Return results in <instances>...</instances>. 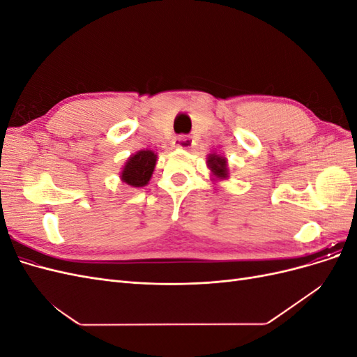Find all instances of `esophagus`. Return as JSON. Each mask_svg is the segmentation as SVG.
<instances>
[{
  "label": "esophagus",
  "instance_id": "obj_1",
  "mask_svg": "<svg viewBox=\"0 0 357 357\" xmlns=\"http://www.w3.org/2000/svg\"><path fill=\"white\" fill-rule=\"evenodd\" d=\"M190 144H192V138L188 135H180L176 139V147H178V149H189Z\"/></svg>",
  "mask_w": 357,
  "mask_h": 357
}]
</instances>
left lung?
<instances>
[{
  "mask_svg": "<svg viewBox=\"0 0 357 357\" xmlns=\"http://www.w3.org/2000/svg\"><path fill=\"white\" fill-rule=\"evenodd\" d=\"M208 167L213 171L214 176L220 178L228 177V168H226V159L219 155H210L208 156Z\"/></svg>",
  "mask_w": 357,
  "mask_h": 357,
  "instance_id": "obj_1",
  "label": "left lung"
}]
</instances>
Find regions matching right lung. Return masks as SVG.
I'll use <instances>...</instances> for the list:
<instances>
[{
	"mask_svg": "<svg viewBox=\"0 0 357 357\" xmlns=\"http://www.w3.org/2000/svg\"><path fill=\"white\" fill-rule=\"evenodd\" d=\"M156 165V155L152 150H139L128 159L122 171V180L132 188L146 186L153 174Z\"/></svg>",
	"mask_w": 357,
	"mask_h": 357,
	"instance_id": "add662e5",
	"label": "right lung"
}]
</instances>
